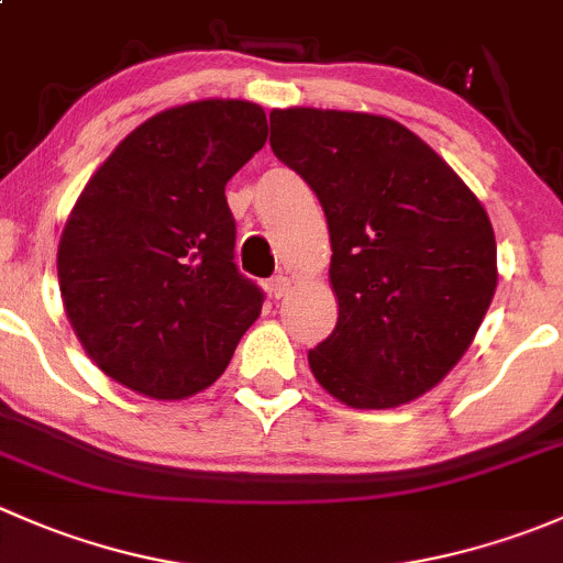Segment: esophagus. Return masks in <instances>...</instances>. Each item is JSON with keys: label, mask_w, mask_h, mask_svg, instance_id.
I'll use <instances>...</instances> for the list:
<instances>
[{"label": "esophagus", "mask_w": 563, "mask_h": 563, "mask_svg": "<svg viewBox=\"0 0 563 563\" xmlns=\"http://www.w3.org/2000/svg\"><path fill=\"white\" fill-rule=\"evenodd\" d=\"M288 291H291V280H288L286 275H275L269 280V294L275 299H283V297H288Z\"/></svg>", "instance_id": "obj_1"}]
</instances>
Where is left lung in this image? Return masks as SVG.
<instances>
[{"mask_svg": "<svg viewBox=\"0 0 563 563\" xmlns=\"http://www.w3.org/2000/svg\"><path fill=\"white\" fill-rule=\"evenodd\" d=\"M272 152L318 196L338 323L310 371L351 408L433 389L474 340L496 291V236L479 198L400 122L373 113H269Z\"/></svg>", "mask_w": 563, "mask_h": 563, "instance_id": "obj_1", "label": "left lung"}]
</instances>
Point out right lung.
<instances>
[{"label": "right lung", "instance_id": "add662e5", "mask_svg": "<svg viewBox=\"0 0 563 563\" xmlns=\"http://www.w3.org/2000/svg\"><path fill=\"white\" fill-rule=\"evenodd\" d=\"M264 141V108L247 100L168 108L84 187L62 231L59 291L113 382L179 400L223 376L264 305L234 264L225 185Z\"/></svg>", "mask_w": 563, "mask_h": 563}]
</instances>
